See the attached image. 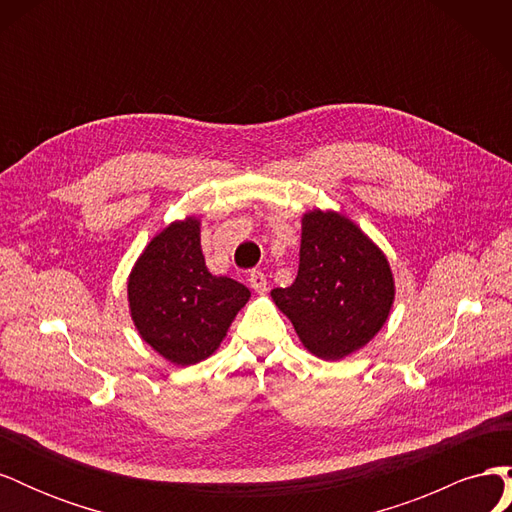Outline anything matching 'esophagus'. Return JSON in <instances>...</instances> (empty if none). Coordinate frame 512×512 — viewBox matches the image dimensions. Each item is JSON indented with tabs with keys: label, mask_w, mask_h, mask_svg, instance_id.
Returning <instances> with one entry per match:
<instances>
[{
	"label": "esophagus",
	"mask_w": 512,
	"mask_h": 512,
	"mask_svg": "<svg viewBox=\"0 0 512 512\" xmlns=\"http://www.w3.org/2000/svg\"><path fill=\"white\" fill-rule=\"evenodd\" d=\"M247 282L254 288V292L258 294H265L267 292V275L262 271H250V277H247Z\"/></svg>",
	"instance_id": "34e87169"
}]
</instances>
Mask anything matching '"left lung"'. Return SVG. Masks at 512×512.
I'll return each mask as SVG.
<instances>
[{"label": "left lung", "mask_w": 512, "mask_h": 512, "mask_svg": "<svg viewBox=\"0 0 512 512\" xmlns=\"http://www.w3.org/2000/svg\"><path fill=\"white\" fill-rule=\"evenodd\" d=\"M271 297L290 318L301 344L322 361L367 346L395 301L384 252L346 215L307 211L301 220L297 280Z\"/></svg>", "instance_id": "left-lung-1"}]
</instances>
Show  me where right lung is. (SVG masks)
Segmentation results:
<instances>
[{
	"label": "right lung",
	"mask_w": 512,
	"mask_h": 512,
	"mask_svg": "<svg viewBox=\"0 0 512 512\" xmlns=\"http://www.w3.org/2000/svg\"><path fill=\"white\" fill-rule=\"evenodd\" d=\"M252 292L211 275L200 250V220L168 224L134 262L128 303L134 327L173 365H194L220 348Z\"/></svg>",
	"instance_id": "1"
}]
</instances>
